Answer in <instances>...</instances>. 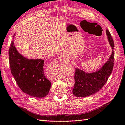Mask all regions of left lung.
I'll return each instance as SVG.
<instances>
[{
  "label": "left lung",
  "mask_w": 125,
  "mask_h": 125,
  "mask_svg": "<svg viewBox=\"0 0 125 125\" xmlns=\"http://www.w3.org/2000/svg\"><path fill=\"white\" fill-rule=\"evenodd\" d=\"M108 41L112 49L110 57L101 69L94 72L88 73L76 68L75 84L73 94L78 97H84L93 95L104 86L112 73L114 66V43L109 31L106 30Z\"/></svg>",
  "instance_id": "1"
}]
</instances>
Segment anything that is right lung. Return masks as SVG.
Returning a JSON list of instances; mask_svg holds the SVG:
<instances>
[{
	"label": "right lung",
	"mask_w": 125,
	"mask_h": 125,
	"mask_svg": "<svg viewBox=\"0 0 125 125\" xmlns=\"http://www.w3.org/2000/svg\"><path fill=\"white\" fill-rule=\"evenodd\" d=\"M15 35L13 38L15 37ZM10 70L21 90L32 97L42 98L47 96L51 87V82L43 72L44 60L29 59L18 51L13 40L9 50Z\"/></svg>",
	"instance_id": "obj_1"
}]
</instances>
